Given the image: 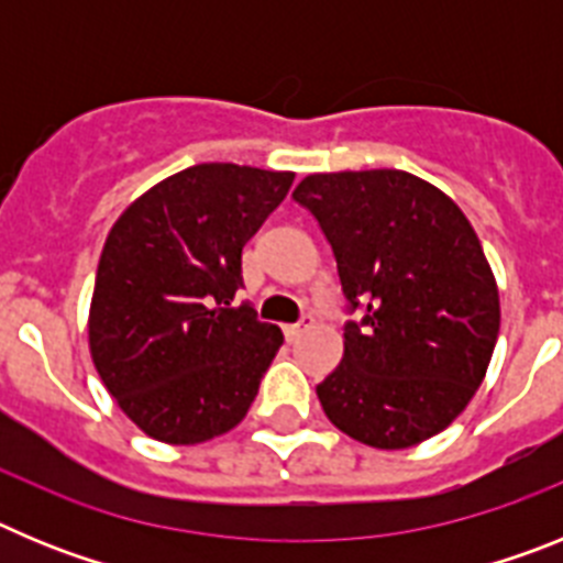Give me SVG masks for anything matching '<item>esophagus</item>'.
I'll return each instance as SVG.
<instances>
[{
	"label": "esophagus",
	"instance_id": "1",
	"mask_svg": "<svg viewBox=\"0 0 563 563\" xmlns=\"http://www.w3.org/2000/svg\"><path fill=\"white\" fill-rule=\"evenodd\" d=\"M312 324H316V321H312V316H305V318H301V321H298V324H287L285 327V335L292 341V338L305 335L307 330H312Z\"/></svg>",
	"mask_w": 563,
	"mask_h": 563
}]
</instances>
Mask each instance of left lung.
<instances>
[{
    "mask_svg": "<svg viewBox=\"0 0 563 563\" xmlns=\"http://www.w3.org/2000/svg\"><path fill=\"white\" fill-rule=\"evenodd\" d=\"M292 200L332 245L346 324L338 369L316 395L335 429L397 451L440 434L485 380L499 338V287L449 194L397 168L310 174Z\"/></svg>",
    "mask_w": 563,
    "mask_h": 563,
    "instance_id": "left-lung-1",
    "label": "left lung"
}]
</instances>
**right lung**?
I'll list each match as a JSON object with an SVG mask.
<instances>
[{"label":"right lung","instance_id":"add662e5","mask_svg":"<svg viewBox=\"0 0 563 563\" xmlns=\"http://www.w3.org/2000/svg\"><path fill=\"white\" fill-rule=\"evenodd\" d=\"M292 172L200 163L141 194L109 231L89 305V355L152 440L197 445L245 420L285 335L233 307L242 247Z\"/></svg>","mask_w":563,"mask_h":563}]
</instances>
